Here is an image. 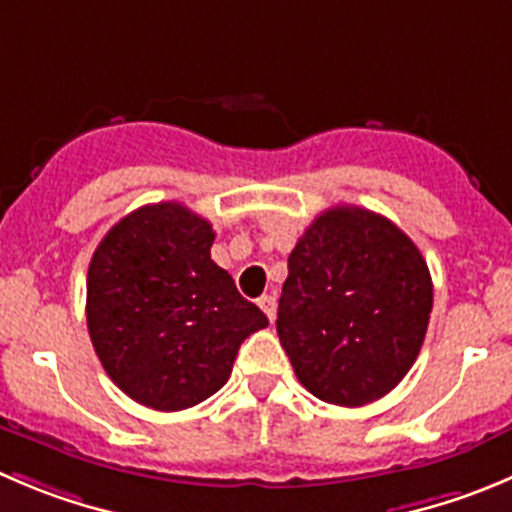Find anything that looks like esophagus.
Here are the masks:
<instances>
[{
  "label": "esophagus",
  "instance_id": "1",
  "mask_svg": "<svg viewBox=\"0 0 512 512\" xmlns=\"http://www.w3.org/2000/svg\"><path fill=\"white\" fill-rule=\"evenodd\" d=\"M259 306L264 309V314L269 316L271 324H274V319H276V296L274 294H264L259 299Z\"/></svg>",
  "mask_w": 512,
  "mask_h": 512
}]
</instances>
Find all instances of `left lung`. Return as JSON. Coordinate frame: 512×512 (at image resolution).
I'll use <instances>...</instances> for the list:
<instances>
[{"label":"left lung","mask_w":512,"mask_h":512,"mask_svg":"<svg viewBox=\"0 0 512 512\" xmlns=\"http://www.w3.org/2000/svg\"><path fill=\"white\" fill-rule=\"evenodd\" d=\"M430 311V269L412 238L367 208L334 206L291 251L276 332L314 397L362 407L410 372Z\"/></svg>","instance_id":"1"}]
</instances>
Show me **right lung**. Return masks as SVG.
Masks as SVG:
<instances>
[{
  "label": "right lung",
  "instance_id": "1",
  "mask_svg": "<svg viewBox=\"0 0 512 512\" xmlns=\"http://www.w3.org/2000/svg\"><path fill=\"white\" fill-rule=\"evenodd\" d=\"M213 238L206 218L168 201L128 213L92 253V347L107 377L150 410H188L216 394L243 339L269 326L213 264Z\"/></svg>",
  "mask_w": 512,
  "mask_h": 512
}]
</instances>
